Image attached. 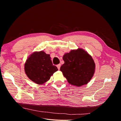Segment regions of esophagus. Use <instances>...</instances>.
<instances>
[{
	"mask_svg": "<svg viewBox=\"0 0 121 121\" xmlns=\"http://www.w3.org/2000/svg\"><path fill=\"white\" fill-rule=\"evenodd\" d=\"M57 68H58V69H60V66H61V65L60 64H58V65H57Z\"/></svg>",
	"mask_w": 121,
	"mask_h": 121,
	"instance_id": "1",
	"label": "esophagus"
}]
</instances>
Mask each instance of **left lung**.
<instances>
[{
	"label": "left lung",
	"mask_w": 121,
	"mask_h": 121,
	"mask_svg": "<svg viewBox=\"0 0 121 121\" xmlns=\"http://www.w3.org/2000/svg\"><path fill=\"white\" fill-rule=\"evenodd\" d=\"M65 63L60 68L69 84L76 86L87 84L92 79L95 71L93 58L85 50H72L63 56Z\"/></svg>",
	"instance_id": "1"
}]
</instances>
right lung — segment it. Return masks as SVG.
Instances as JSON below:
<instances>
[{"label": "right lung", "mask_w": 121, "mask_h": 121, "mask_svg": "<svg viewBox=\"0 0 121 121\" xmlns=\"http://www.w3.org/2000/svg\"><path fill=\"white\" fill-rule=\"evenodd\" d=\"M50 58L49 54L42 51L31 54L26 62L24 68L28 78L40 85L48 81L51 76L58 70Z\"/></svg>", "instance_id": "add662e5"}]
</instances>
